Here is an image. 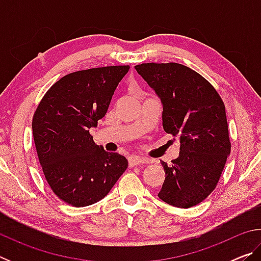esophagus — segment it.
<instances>
[{
    "mask_svg": "<svg viewBox=\"0 0 261 261\" xmlns=\"http://www.w3.org/2000/svg\"><path fill=\"white\" fill-rule=\"evenodd\" d=\"M146 163H148L147 159L139 158V156L129 158V166L130 167H135V166H138V165H146Z\"/></svg>",
    "mask_w": 261,
    "mask_h": 261,
    "instance_id": "34e87169",
    "label": "esophagus"
}]
</instances>
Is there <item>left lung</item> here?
<instances>
[{"label":"left lung","instance_id":"obj_1","mask_svg":"<svg viewBox=\"0 0 261 261\" xmlns=\"http://www.w3.org/2000/svg\"><path fill=\"white\" fill-rule=\"evenodd\" d=\"M136 70L161 99L162 125L178 137L179 156L168 167L159 198L189 208L216 188L230 154L226 108L212 84L179 63H141Z\"/></svg>","mask_w":261,"mask_h":261}]
</instances>
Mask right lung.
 <instances>
[{
  "label": "right lung",
  "instance_id": "add662e5",
  "mask_svg": "<svg viewBox=\"0 0 261 261\" xmlns=\"http://www.w3.org/2000/svg\"><path fill=\"white\" fill-rule=\"evenodd\" d=\"M129 65L69 73L43 95L32 120L39 162L51 191L74 207L94 204L108 194L127 168L118 153L93 141L92 126L107 113Z\"/></svg>",
  "mask_w": 261,
  "mask_h": 261
}]
</instances>
